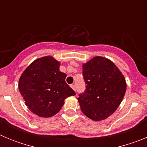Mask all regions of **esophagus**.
<instances>
[{
	"mask_svg": "<svg viewBox=\"0 0 147 147\" xmlns=\"http://www.w3.org/2000/svg\"><path fill=\"white\" fill-rule=\"evenodd\" d=\"M71 88L74 90H75V91H76V87H75L74 85H71Z\"/></svg>",
	"mask_w": 147,
	"mask_h": 147,
	"instance_id": "34e87169",
	"label": "esophagus"
}]
</instances>
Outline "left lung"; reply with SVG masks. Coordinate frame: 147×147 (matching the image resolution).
<instances>
[{"instance_id":"1","label":"left lung","mask_w":147,"mask_h":147,"mask_svg":"<svg viewBox=\"0 0 147 147\" xmlns=\"http://www.w3.org/2000/svg\"><path fill=\"white\" fill-rule=\"evenodd\" d=\"M85 90L79 94L82 112L94 121L112 115L126 92V81L119 69L106 58L96 57L82 66Z\"/></svg>"}]
</instances>
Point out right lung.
Wrapping results in <instances>:
<instances>
[{"label": "right lung", "mask_w": 147, "mask_h": 147, "mask_svg": "<svg viewBox=\"0 0 147 147\" xmlns=\"http://www.w3.org/2000/svg\"><path fill=\"white\" fill-rule=\"evenodd\" d=\"M65 78V74L59 71V62L51 57L34 61L23 71L18 84L28 109L40 117L57 113L64 100L76 94Z\"/></svg>", "instance_id": "obj_1"}]
</instances>
